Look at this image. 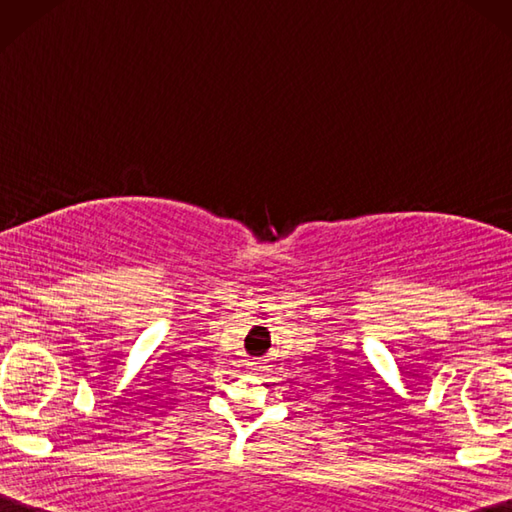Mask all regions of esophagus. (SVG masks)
<instances>
[{
	"label": "esophagus",
	"mask_w": 512,
	"mask_h": 512,
	"mask_svg": "<svg viewBox=\"0 0 512 512\" xmlns=\"http://www.w3.org/2000/svg\"><path fill=\"white\" fill-rule=\"evenodd\" d=\"M253 365H257V363H253Z\"/></svg>",
	"instance_id": "1"
}]
</instances>
